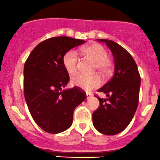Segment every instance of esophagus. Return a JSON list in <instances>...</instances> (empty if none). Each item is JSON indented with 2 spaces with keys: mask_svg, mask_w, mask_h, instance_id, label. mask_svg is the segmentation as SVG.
Instances as JSON below:
<instances>
[{
  "mask_svg": "<svg viewBox=\"0 0 160 160\" xmlns=\"http://www.w3.org/2000/svg\"><path fill=\"white\" fill-rule=\"evenodd\" d=\"M91 97H92V94H91V93H86V98H87V99L91 98Z\"/></svg>",
  "mask_w": 160,
  "mask_h": 160,
  "instance_id": "34e87169",
  "label": "esophagus"
}]
</instances>
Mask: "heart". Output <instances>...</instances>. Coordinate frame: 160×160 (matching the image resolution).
Listing matches in <instances>:
<instances>
[{
  "label": "heart",
  "instance_id": "obj_1",
  "mask_svg": "<svg viewBox=\"0 0 160 160\" xmlns=\"http://www.w3.org/2000/svg\"><path fill=\"white\" fill-rule=\"evenodd\" d=\"M80 54L94 61L93 69H97L103 76H109L112 72L113 63L108 57V52L106 48H103L101 45L98 43L88 45L82 48ZM79 61V56L76 51L69 50L63 58V67L69 74H74L78 70ZM101 82L100 77L97 74L91 76L78 74L73 76L71 79V83L73 86L86 91L99 87L101 84Z\"/></svg>",
  "mask_w": 160,
  "mask_h": 160
}]
</instances>
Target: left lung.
I'll use <instances>...</instances> for the list:
<instances>
[{
	"mask_svg": "<svg viewBox=\"0 0 160 160\" xmlns=\"http://www.w3.org/2000/svg\"><path fill=\"white\" fill-rule=\"evenodd\" d=\"M106 42L114 59V74L99 89L108 98H100L99 108L93 113V124L99 132L108 136L118 134L127 128L137 109L141 77L130 54L117 42L98 39Z\"/></svg>",
	"mask_w": 160,
	"mask_h": 160,
	"instance_id": "left-lung-1",
	"label": "left lung"
}]
</instances>
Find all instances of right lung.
<instances>
[{"label":"right lung","instance_id":"right-lung-1","mask_svg":"<svg viewBox=\"0 0 160 160\" xmlns=\"http://www.w3.org/2000/svg\"><path fill=\"white\" fill-rule=\"evenodd\" d=\"M86 41L56 37L33 48L24 67V94L35 123L48 133H59L72 125L73 112L86 98L80 88L62 90L69 80L63 64L68 51Z\"/></svg>","mask_w":160,"mask_h":160}]
</instances>
